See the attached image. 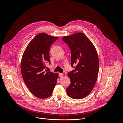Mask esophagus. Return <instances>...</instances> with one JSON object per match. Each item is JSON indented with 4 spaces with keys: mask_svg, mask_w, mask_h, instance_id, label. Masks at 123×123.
Listing matches in <instances>:
<instances>
[{
    "mask_svg": "<svg viewBox=\"0 0 123 123\" xmlns=\"http://www.w3.org/2000/svg\"><path fill=\"white\" fill-rule=\"evenodd\" d=\"M59 77H62V76H63V74L60 73V74H59Z\"/></svg>",
    "mask_w": 123,
    "mask_h": 123,
    "instance_id": "obj_1",
    "label": "esophagus"
}]
</instances>
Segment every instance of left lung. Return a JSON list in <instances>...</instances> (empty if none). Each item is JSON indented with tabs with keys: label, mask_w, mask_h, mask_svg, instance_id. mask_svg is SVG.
<instances>
[{
	"label": "left lung",
	"mask_w": 123,
	"mask_h": 123,
	"mask_svg": "<svg viewBox=\"0 0 123 123\" xmlns=\"http://www.w3.org/2000/svg\"><path fill=\"white\" fill-rule=\"evenodd\" d=\"M71 50V66L75 70L68 73L71 84L66 91L73 99H81L88 95L97 81L99 68L96 49L86 35L77 32L62 38Z\"/></svg>",
	"instance_id": "8db88e82"
}]
</instances>
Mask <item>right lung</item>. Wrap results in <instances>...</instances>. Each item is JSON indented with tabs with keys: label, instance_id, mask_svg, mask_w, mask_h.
Masks as SVG:
<instances>
[{
	"label": "right lung",
	"instance_id": "right-lung-1",
	"mask_svg": "<svg viewBox=\"0 0 123 123\" xmlns=\"http://www.w3.org/2000/svg\"><path fill=\"white\" fill-rule=\"evenodd\" d=\"M58 39L45 33H40L27 45L21 61L24 81L30 92L40 99L52 95L59 74L46 71V64H50V45Z\"/></svg>",
	"mask_w": 123,
	"mask_h": 123
}]
</instances>
